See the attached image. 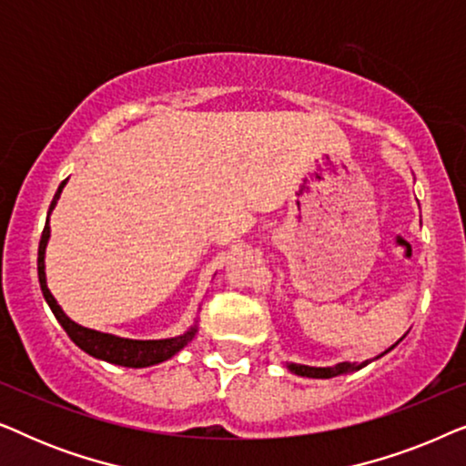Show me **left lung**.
Listing matches in <instances>:
<instances>
[{
	"instance_id": "left-lung-1",
	"label": "left lung",
	"mask_w": 466,
	"mask_h": 466,
	"mask_svg": "<svg viewBox=\"0 0 466 466\" xmlns=\"http://www.w3.org/2000/svg\"><path fill=\"white\" fill-rule=\"evenodd\" d=\"M367 365H369V360L360 362V365H356V362H339V365H335V367H309V365H299V362H286V369H289L290 373L301 375V378L330 380V378H337V375L354 373Z\"/></svg>"
}]
</instances>
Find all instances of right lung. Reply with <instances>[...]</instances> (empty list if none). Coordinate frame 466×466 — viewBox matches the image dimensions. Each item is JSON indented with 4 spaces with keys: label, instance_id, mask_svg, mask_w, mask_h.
<instances>
[{
    "label": "right lung",
    "instance_id": "1",
    "mask_svg": "<svg viewBox=\"0 0 466 466\" xmlns=\"http://www.w3.org/2000/svg\"><path fill=\"white\" fill-rule=\"evenodd\" d=\"M66 184H67V180H63L59 184V188H56L55 199H53V203H50V209L46 216V227H44V231H42L40 248H37V278H40V289H42L44 299H46L48 308L53 309L56 320H59L61 327L66 329L69 339H72L80 350H85L88 356H93V359L112 362V365L129 367V369H144V367L158 365V362H163V360H169L171 356H176L184 346H188V341H193L197 330H199V327H197V320L193 322V327H190L188 330H184L182 335L167 337V339H127V337L101 333V330L86 329V327H82V324L74 322L72 318L63 311L61 305L56 303L53 292L48 290L46 246L50 239V214H53V209L56 206V201H59Z\"/></svg>",
    "mask_w": 466,
    "mask_h": 466
}]
</instances>
